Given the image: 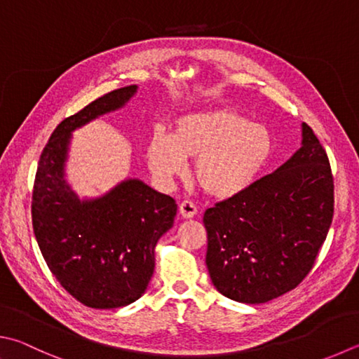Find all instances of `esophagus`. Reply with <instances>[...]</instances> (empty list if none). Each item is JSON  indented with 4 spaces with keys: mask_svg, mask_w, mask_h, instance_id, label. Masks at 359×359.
Returning <instances> with one entry per match:
<instances>
[{
    "mask_svg": "<svg viewBox=\"0 0 359 359\" xmlns=\"http://www.w3.org/2000/svg\"><path fill=\"white\" fill-rule=\"evenodd\" d=\"M179 212H180V215H182V218L190 219V218L194 217V215L198 213V208H196V205L193 204L191 201H184V202H180Z\"/></svg>",
    "mask_w": 359,
    "mask_h": 359,
    "instance_id": "obj_1",
    "label": "esophagus"
}]
</instances>
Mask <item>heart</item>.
<instances>
[{
	"label": "heart",
	"mask_w": 359,
	"mask_h": 359,
	"mask_svg": "<svg viewBox=\"0 0 359 359\" xmlns=\"http://www.w3.org/2000/svg\"><path fill=\"white\" fill-rule=\"evenodd\" d=\"M273 135L262 122L226 108L188 113L172 122L171 135L155 132L146 144V160L163 187L187 171V158H196L193 175L207 194L232 199L250 190L269 165Z\"/></svg>",
	"instance_id": "1"
}]
</instances>
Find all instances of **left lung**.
Masks as SVG:
<instances>
[{
    "label": "left lung",
    "mask_w": 359,
    "mask_h": 359,
    "mask_svg": "<svg viewBox=\"0 0 359 359\" xmlns=\"http://www.w3.org/2000/svg\"><path fill=\"white\" fill-rule=\"evenodd\" d=\"M334 185L327 152L308 123L302 147L275 172L204 213L212 284L238 303L260 304L295 289L330 231Z\"/></svg>",
    "instance_id": "left-lung-1"
}]
</instances>
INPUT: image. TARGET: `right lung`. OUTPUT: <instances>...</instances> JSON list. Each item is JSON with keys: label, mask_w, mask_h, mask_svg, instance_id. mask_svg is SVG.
Returning a JSON list of instances; mask_svg holds the SVG:
<instances>
[{"label": "right lung", "mask_w": 359, "mask_h": 359, "mask_svg": "<svg viewBox=\"0 0 359 359\" xmlns=\"http://www.w3.org/2000/svg\"><path fill=\"white\" fill-rule=\"evenodd\" d=\"M138 93L121 88L64 119L39 160L32 229L50 271L72 297L94 309L122 308L146 292L155 246L174 224L175 201L140 179H123L102 196L78 198L66 179L72 133L117 111Z\"/></svg>", "instance_id": "right-lung-1"}]
</instances>
